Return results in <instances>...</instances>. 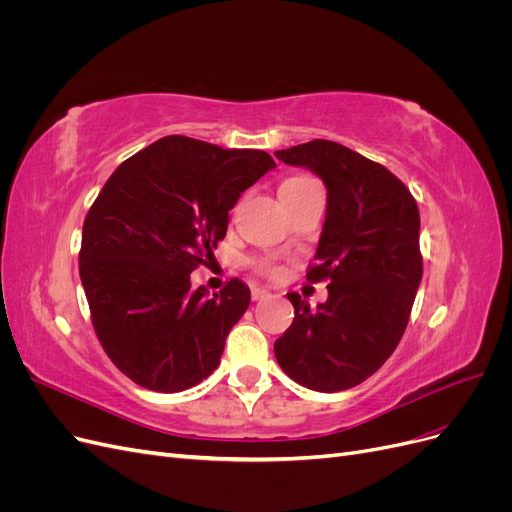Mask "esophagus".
Returning <instances> with one entry per match:
<instances>
[{"mask_svg":"<svg viewBox=\"0 0 512 512\" xmlns=\"http://www.w3.org/2000/svg\"><path fill=\"white\" fill-rule=\"evenodd\" d=\"M269 297H271V292L267 288H258V286L252 288V301H262V299H269Z\"/></svg>","mask_w":512,"mask_h":512,"instance_id":"1","label":"esophagus"}]
</instances>
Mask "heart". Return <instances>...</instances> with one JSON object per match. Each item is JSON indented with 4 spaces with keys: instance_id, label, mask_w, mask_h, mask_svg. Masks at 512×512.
Returning a JSON list of instances; mask_svg holds the SVG:
<instances>
[{
    "instance_id": "heart-1",
    "label": "heart",
    "mask_w": 512,
    "mask_h": 512,
    "mask_svg": "<svg viewBox=\"0 0 512 512\" xmlns=\"http://www.w3.org/2000/svg\"><path fill=\"white\" fill-rule=\"evenodd\" d=\"M307 177H303V175H294V177H288L282 185H288V183H299V181H305Z\"/></svg>"
}]
</instances>
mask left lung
<instances>
[{
    "label": "left lung",
    "mask_w": 512,
    "mask_h": 512,
    "mask_svg": "<svg viewBox=\"0 0 512 512\" xmlns=\"http://www.w3.org/2000/svg\"><path fill=\"white\" fill-rule=\"evenodd\" d=\"M312 170L327 188V215L307 280H329V299L309 309L286 297L294 320L273 350L284 374L320 393L361 384L406 331L423 277L416 200L391 170L333 141L275 151Z\"/></svg>",
    "instance_id": "left-lung-1"
}]
</instances>
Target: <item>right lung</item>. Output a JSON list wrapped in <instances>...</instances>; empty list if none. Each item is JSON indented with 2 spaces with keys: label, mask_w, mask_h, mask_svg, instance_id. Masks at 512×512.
<instances>
[{
  "label": "right lung",
  "mask_w": 512,
  "mask_h": 512,
  "mask_svg": "<svg viewBox=\"0 0 512 512\" xmlns=\"http://www.w3.org/2000/svg\"><path fill=\"white\" fill-rule=\"evenodd\" d=\"M275 168L258 149L164 136L108 177L83 224L81 282L104 352L136 384L192 389L220 365L250 288H192L190 273L226 237L228 211Z\"/></svg>",
  "instance_id": "add662e5"
}]
</instances>
